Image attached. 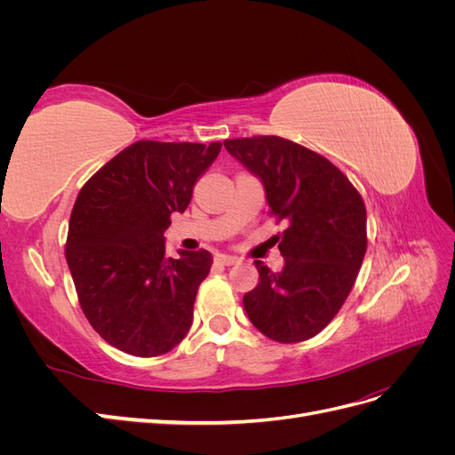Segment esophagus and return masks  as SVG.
Listing matches in <instances>:
<instances>
[{
	"mask_svg": "<svg viewBox=\"0 0 455 455\" xmlns=\"http://www.w3.org/2000/svg\"><path fill=\"white\" fill-rule=\"evenodd\" d=\"M214 261H216V264H220V266H233V264H237L239 259H237L235 256H228V254H216Z\"/></svg>",
	"mask_w": 455,
	"mask_h": 455,
	"instance_id": "34e87169",
	"label": "esophagus"
}]
</instances>
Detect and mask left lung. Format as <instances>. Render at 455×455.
Returning <instances> with one entry per match:
<instances>
[{
    "mask_svg": "<svg viewBox=\"0 0 455 455\" xmlns=\"http://www.w3.org/2000/svg\"><path fill=\"white\" fill-rule=\"evenodd\" d=\"M266 189L269 214L284 220V267L254 266L259 281L243 298L261 334L298 343L316 336L347 299L366 254V209L359 191L326 157L281 136L224 142Z\"/></svg>",
    "mask_w": 455,
    "mask_h": 455,
    "instance_id": "8db88e82",
    "label": "left lung"
}]
</instances>
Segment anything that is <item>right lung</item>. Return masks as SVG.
<instances>
[{
    "label": "right lung",
    "instance_id": "add662e5",
    "mask_svg": "<svg viewBox=\"0 0 455 455\" xmlns=\"http://www.w3.org/2000/svg\"><path fill=\"white\" fill-rule=\"evenodd\" d=\"M220 149V142H134L79 191L66 261L87 321L123 353H169L194 323L212 254L178 251L169 258L163 235Z\"/></svg>",
    "mask_w": 455,
    "mask_h": 455
}]
</instances>
